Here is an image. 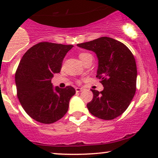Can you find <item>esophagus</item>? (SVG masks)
Listing matches in <instances>:
<instances>
[{
	"instance_id": "1",
	"label": "esophagus",
	"mask_w": 158,
	"mask_h": 158,
	"mask_svg": "<svg viewBox=\"0 0 158 158\" xmlns=\"http://www.w3.org/2000/svg\"><path fill=\"white\" fill-rule=\"evenodd\" d=\"M82 88H76V92H81V91H82Z\"/></svg>"
}]
</instances>
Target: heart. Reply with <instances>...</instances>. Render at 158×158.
I'll list each match as a JSON object with an SVG mask.
<instances>
[{
  "instance_id": "b5f03b06",
  "label": "heart",
  "mask_w": 158,
  "mask_h": 158,
  "mask_svg": "<svg viewBox=\"0 0 158 158\" xmlns=\"http://www.w3.org/2000/svg\"><path fill=\"white\" fill-rule=\"evenodd\" d=\"M89 55H90V54H88V53H85V52H81V53L79 54V59H80V60H81V59H84L85 57H86V56H89Z\"/></svg>"
}]
</instances>
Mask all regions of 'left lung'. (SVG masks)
Returning a JSON list of instances; mask_svg holds the SVG:
<instances>
[{
	"instance_id": "left-lung-1",
	"label": "left lung",
	"mask_w": 158,
	"mask_h": 158,
	"mask_svg": "<svg viewBox=\"0 0 158 158\" xmlns=\"http://www.w3.org/2000/svg\"><path fill=\"white\" fill-rule=\"evenodd\" d=\"M77 46L96 53L97 77L104 87L101 92L91 90L94 97L87 104L88 110L106 120L119 117L135 94L137 71L133 54L122 42L106 36Z\"/></svg>"
}]
</instances>
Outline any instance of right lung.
<instances>
[{
  "label": "right lung",
  "mask_w": 158,
  "mask_h": 158,
  "mask_svg": "<svg viewBox=\"0 0 158 158\" xmlns=\"http://www.w3.org/2000/svg\"><path fill=\"white\" fill-rule=\"evenodd\" d=\"M73 45L41 42L29 49L20 61L15 85L20 103L26 113L38 122L50 124L67 113L73 87H54L51 79L61 70L65 55Z\"/></svg>",
  "instance_id": "add662e5"
}]
</instances>
